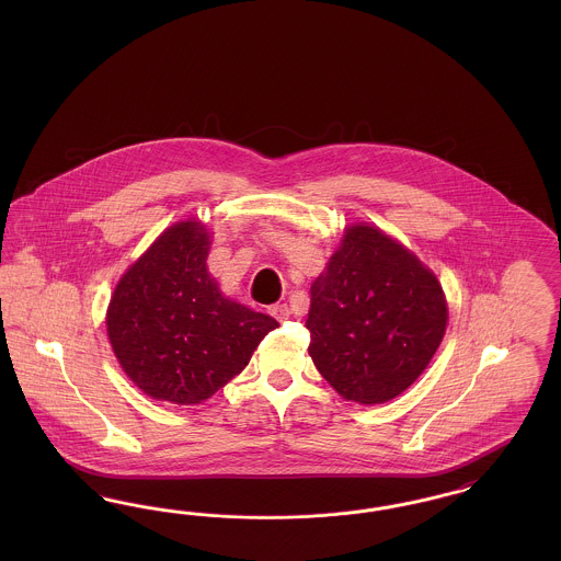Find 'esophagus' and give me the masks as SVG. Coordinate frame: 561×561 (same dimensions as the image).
Masks as SVG:
<instances>
[{
  "label": "esophagus",
  "mask_w": 561,
  "mask_h": 561,
  "mask_svg": "<svg viewBox=\"0 0 561 561\" xmlns=\"http://www.w3.org/2000/svg\"><path fill=\"white\" fill-rule=\"evenodd\" d=\"M268 313H271V316H273L277 321L290 320V309H288V305H286V302H282V305H273V307L268 309Z\"/></svg>",
  "instance_id": "34e87169"
}]
</instances>
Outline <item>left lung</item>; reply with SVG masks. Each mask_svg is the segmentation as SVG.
<instances>
[{"label": "left lung", "instance_id": "8db88e82", "mask_svg": "<svg viewBox=\"0 0 561 561\" xmlns=\"http://www.w3.org/2000/svg\"><path fill=\"white\" fill-rule=\"evenodd\" d=\"M446 323L433 271L380 229L353 225L311 286L305 325L321 376L345 400L373 405L425 373Z\"/></svg>", "mask_w": 561, "mask_h": 561}]
</instances>
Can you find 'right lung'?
I'll list each match as a JSON object with an SVG mask.
<instances>
[{"instance_id":"obj_1","label":"right lung","mask_w":561,"mask_h":561,"mask_svg":"<svg viewBox=\"0 0 561 561\" xmlns=\"http://www.w3.org/2000/svg\"><path fill=\"white\" fill-rule=\"evenodd\" d=\"M208 252V229L199 220H181L149 245L111 296L113 353L153 400L181 405L208 400L279 325L222 296L206 267Z\"/></svg>"}]
</instances>
